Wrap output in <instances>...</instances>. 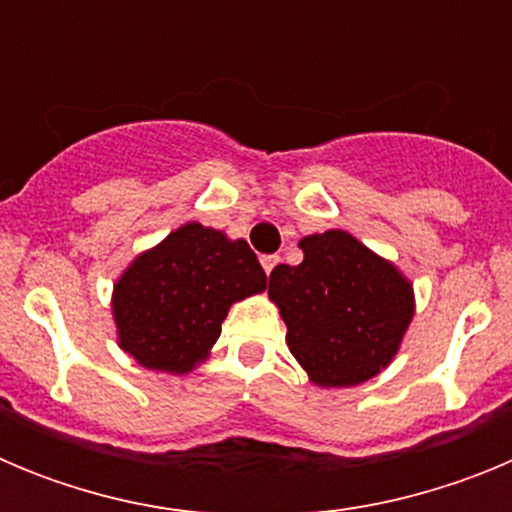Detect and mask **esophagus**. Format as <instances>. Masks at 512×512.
<instances>
[{
    "instance_id": "1",
    "label": "esophagus",
    "mask_w": 512,
    "mask_h": 512,
    "mask_svg": "<svg viewBox=\"0 0 512 512\" xmlns=\"http://www.w3.org/2000/svg\"><path fill=\"white\" fill-rule=\"evenodd\" d=\"M277 264H279V256H264V259H261V266H264L266 274H271V271L277 269Z\"/></svg>"
}]
</instances>
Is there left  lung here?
<instances>
[{
	"mask_svg": "<svg viewBox=\"0 0 512 512\" xmlns=\"http://www.w3.org/2000/svg\"><path fill=\"white\" fill-rule=\"evenodd\" d=\"M305 259L269 274V300L312 384L356 387L392 364L415 315V292L392 261L346 230L305 235Z\"/></svg>",
	"mask_w": 512,
	"mask_h": 512,
	"instance_id": "obj_1",
	"label": "left lung"
}]
</instances>
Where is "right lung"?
Masks as SVG:
<instances>
[{
    "mask_svg": "<svg viewBox=\"0 0 512 512\" xmlns=\"http://www.w3.org/2000/svg\"><path fill=\"white\" fill-rule=\"evenodd\" d=\"M266 289L243 238L187 223L138 253L112 289L117 346L135 364L189 374L210 356L230 305Z\"/></svg>",
    "mask_w": 512,
    "mask_h": 512,
    "instance_id": "obj_1",
    "label": "right lung"
}]
</instances>
